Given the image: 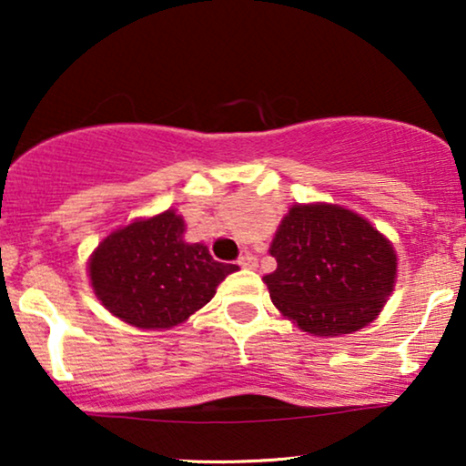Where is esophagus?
Listing matches in <instances>:
<instances>
[{
	"instance_id": "obj_1",
	"label": "esophagus",
	"mask_w": 466,
	"mask_h": 466,
	"mask_svg": "<svg viewBox=\"0 0 466 466\" xmlns=\"http://www.w3.org/2000/svg\"><path fill=\"white\" fill-rule=\"evenodd\" d=\"M237 263L243 267V269H256V267H258V258H256L254 254H249V251H245Z\"/></svg>"
}]
</instances>
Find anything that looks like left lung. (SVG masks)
Here are the masks:
<instances>
[{"mask_svg":"<svg viewBox=\"0 0 466 466\" xmlns=\"http://www.w3.org/2000/svg\"><path fill=\"white\" fill-rule=\"evenodd\" d=\"M269 254L263 280L278 311L304 333L339 337L381 313L397 280L392 243L370 221L333 203L293 206Z\"/></svg>","mask_w":466,"mask_h":466,"instance_id":"8db88e82","label":"left lung"}]
</instances>
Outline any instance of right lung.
<instances>
[{"instance_id":"1","label":"right lung","mask_w":466,"mask_h":466,"mask_svg":"<svg viewBox=\"0 0 466 466\" xmlns=\"http://www.w3.org/2000/svg\"><path fill=\"white\" fill-rule=\"evenodd\" d=\"M184 218L166 210L116 229L89 258L94 293L137 329H170L215 298L237 265L218 263L203 243H186Z\"/></svg>"}]
</instances>
